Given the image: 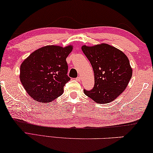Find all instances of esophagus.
Listing matches in <instances>:
<instances>
[{
	"label": "esophagus",
	"instance_id": "34e87169",
	"mask_svg": "<svg viewBox=\"0 0 153 153\" xmlns=\"http://www.w3.org/2000/svg\"><path fill=\"white\" fill-rule=\"evenodd\" d=\"M76 79L77 81H78V82L81 81V77H79H79H77Z\"/></svg>",
	"mask_w": 153,
	"mask_h": 153
}]
</instances>
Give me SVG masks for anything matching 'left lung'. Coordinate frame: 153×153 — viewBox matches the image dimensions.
Instances as JSON below:
<instances>
[{"label":"left lung","mask_w":153,"mask_h":153,"mask_svg":"<svg viewBox=\"0 0 153 153\" xmlns=\"http://www.w3.org/2000/svg\"><path fill=\"white\" fill-rule=\"evenodd\" d=\"M83 53L92 65L95 85L84 94L98 104L115 100L126 89L132 75L128 57L124 52L106 43L82 46Z\"/></svg>","instance_id":"1"}]
</instances>
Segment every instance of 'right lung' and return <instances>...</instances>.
I'll list each match as a JSON object with an SVG mask.
<instances>
[{"label":"right lung","instance_id":"right-lung-1","mask_svg":"<svg viewBox=\"0 0 153 153\" xmlns=\"http://www.w3.org/2000/svg\"><path fill=\"white\" fill-rule=\"evenodd\" d=\"M74 46L47 45L31 53L22 62L20 79L30 97L41 103H49L64 92L70 80L66 58Z\"/></svg>","mask_w":153,"mask_h":153}]
</instances>
